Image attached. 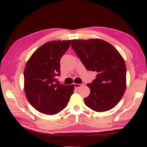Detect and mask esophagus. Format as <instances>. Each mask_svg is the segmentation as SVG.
Instances as JSON below:
<instances>
[{"instance_id":"esophagus-1","label":"esophagus","mask_w":147,"mask_h":147,"mask_svg":"<svg viewBox=\"0 0 147 147\" xmlns=\"http://www.w3.org/2000/svg\"><path fill=\"white\" fill-rule=\"evenodd\" d=\"M84 85V84H74V87H75V88L78 89L79 88H80V87H82Z\"/></svg>"}]
</instances>
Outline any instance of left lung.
<instances>
[{"label": "left lung", "mask_w": 147, "mask_h": 147, "mask_svg": "<svg viewBox=\"0 0 147 147\" xmlns=\"http://www.w3.org/2000/svg\"><path fill=\"white\" fill-rule=\"evenodd\" d=\"M72 48L96 78L88 84L90 94L84 99L89 108L103 112L114 108L126 90V68L123 57L108 42L100 39H73Z\"/></svg>", "instance_id": "left-lung-1"}]
</instances>
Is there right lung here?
I'll list each match as a JSON object with an SVG mask.
<instances>
[{
	"label": "right lung",
	"mask_w": 147,
	"mask_h": 147,
	"mask_svg": "<svg viewBox=\"0 0 147 147\" xmlns=\"http://www.w3.org/2000/svg\"><path fill=\"white\" fill-rule=\"evenodd\" d=\"M71 40L52 41L32 54L24 71V90L34 108L46 115H55L66 108L74 85L57 82L60 74V59L70 47Z\"/></svg>",
	"instance_id": "1"
}]
</instances>
